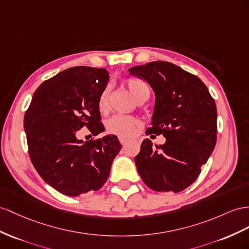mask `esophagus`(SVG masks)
<instances>
[{
    "label": "esophagus",
    "mask_w": 249,
    "mask_h": 249,
    "mask_svg": "<svg viewBox=\"0 0 249 249\" xmlns=\"http://www.w3.org/2000/svg\"><path fill=\"white\" fill-rule=\"evenodd\" d=\"M119 141L122 145H125L127 142H128V139L127 138H123V137H119Z\"/></svg>",
    "instance_id": "1"
}]
</instances>
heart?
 <instances>
[{
  "label": "heart",
  "instance_id": "b5f03b06",
  "mask_svg": "<svg viewBox=\"0 0 249 249\" xmlns=\"http://www.w3.org/2000/svg\"><path fill=\"white\" fill-rule=\"evenodd\" d=\"M124 85L127 90L130 93L131 97L137 102L146 101L148 99L150 90L147 85L143 80L130 78L124 82ZM108 99H109V90L105 88L99 95L97 102L98 110L101 113H106L108 111ZM140 121L131 116H114L110 118L106 122V130L110 135H114L118 137L128 138L131 137L136 131V128L139 126Z\"/></svg>",
  "mask_w": 249,
  "mask_h": 249
}]
</instances>
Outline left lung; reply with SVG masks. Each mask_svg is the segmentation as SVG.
<instances>
[{
    "mask_svg": "<svg viewBox=\"0 0 249 249\" xmlns=\"http://www.w3.org/2000/svg\"><path fill=\"white\" fill-rule=\"evenodd\" d=\"M154 89L156 103L147 135H163L156 148L145 139L135 158L140 177L156 191L179 193L199 177L216 142V106L196 75L156 61L129 68Z\"/></svg>",
    "mask_w": 249,
    "mask_h": 249,
    "instance_id": "8db88e82",
    "label": "left lung"
}]
</instances>
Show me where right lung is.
I'll return each mask as SVG.
<instances>
[{
	"instance_id": "1",
	"label": "right lung",
	"mask_w": 249,
	"mask_h": 249,
	"mask_svg": "<svg viewBox=\"0 0 249 249\" xmlns=\"http://www.w3.org/2000/svg\"><path fill=\"white\" fill-rule=\"evenodd\" d=\"M109 81L104 68L75 66L43 82L24 117L28 151L37 174L61 194L78 196L104 185L121 150L114 135L84 142L105 130L97 102Z\"/></svg>"
}]
</instances>
